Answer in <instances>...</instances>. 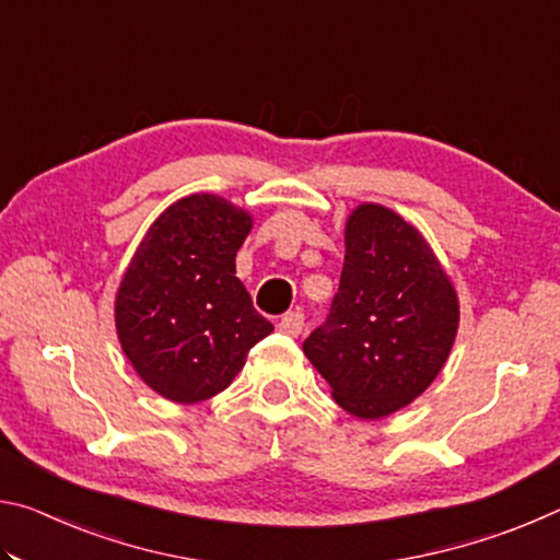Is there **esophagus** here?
I'll return each instance as SVG.
<instances>
[{
  "label": "esophagus",
  "mask_w": 560,
  "mask_h": 560,
  "mask_svg": "<svg viewBox=\"0 0 560 560\" xmlns=\"http://www.w3.org/2000/svg\"><path fill=\"white\" fill-rule=\"evenodd\" d=\"M279 330H281V334L291 336V338H296L303 330V314H301V311H289V314H283L281 320H279Z\"/></svg>",
  "instance_id": "34e87169"
}]
</instances>
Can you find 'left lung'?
Instances as JSON below:
<instances>
[{"label": "left lung", "mask_w": 560, "mask_h": 560, "mask_svg": "<svg viewBox=\"0 0 560 560\" xmlns=\"http://www.w3.org/2000/svg\"><path fill=\"white\" fill-rule=\"evenodd\" d=\"M457 328V289L428 240L390 207L360 202L330 314L303 343L334 400L360 420L402 410L440 375Z\"/></svg>", "instance_id": "8db88e82"}]
</instances>
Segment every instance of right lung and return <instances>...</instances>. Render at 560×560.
Listing matches in <instances>:
<instances>
[{"mask_svg": "<svg viewBox=\"0 0 560 560\" xmlns=\"http://www.w3.org/2000/svg\"><path fill=\"white\" fill-rule=\"evenodd\" d=\"M252 214L195 192L150 224L116 291V334L132 371L170 402L222 393L273 326L236 279Z\"/></svg>", "mask_w": 560, "mask_h": 560, "instance_id": "right-lung-1", "label": "right lung"}]
</instances>
